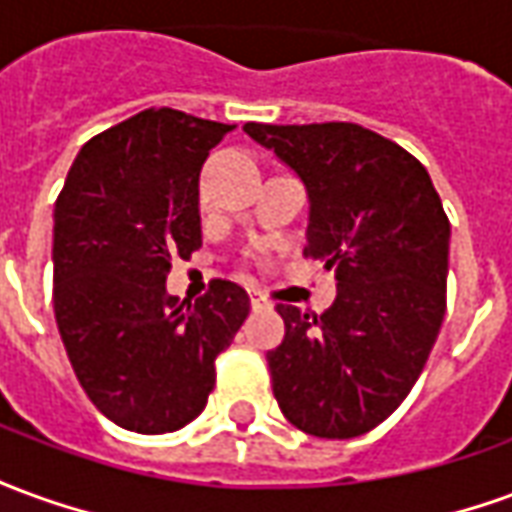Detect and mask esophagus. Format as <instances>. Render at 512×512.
<instances>
[{
    "label": "esophagus",
    "instance_id": "obj_1",
    "mask_svg": "<svg viewBox=\"0 0 512 512\" xmlns=\"http://www.w3.org/2000/svg\"><path fill=\"white\" fill-rule=\"evenodd\" d=\"M268 299L266 296H260V293H252V310H266Z\"/></svg>",
    "mask_w": 512,
    "mask_h": 512
}]
</instances>
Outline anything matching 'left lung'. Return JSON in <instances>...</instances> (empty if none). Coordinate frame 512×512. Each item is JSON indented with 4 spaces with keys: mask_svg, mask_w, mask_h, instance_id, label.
I'll return each instance as SVG.
<instances>
[{
    "mask_svg": "<svg viewBox=\"0 0 512 512\" xmlns=\"http://www.w3.org/2000/svg\"><path fill=\"white\" fill-rule=\"evenodd\" d=\"M307 186L304 257L334 271L326 312L277 304L285 340L268 351L282 414L318 439L381 425L417 384L447 310L450 219L428 169L356 123H246Z\"/></svg>",
    "mask_w": 512,
    "mask_h": 512,
    "instance_id": "1",
    "label": "left lung"
}]
</instances>
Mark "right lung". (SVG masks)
I'll list each match as a JSON object with an SVG mask.
<instances>
[{
	"label": "right lung",
	"mask_w": 512,
	"mask_h": 512,
	"mask_svg": "<svg viewBox=\"0 0 512 512\" xmlns=\"http://www.w3.org/2000/svg\"><path fill=\"white\" fill-rule=\"evenodd\" d=\"M233 126L145 109L79 150L54 202V315L73 373L95 408L134 433L200 417L216 356L249 315L230 279L180 301L175 257L202 246L200 169Z\"/></svg>",
	"instance_id": "obj_1"
}]
</instances>
